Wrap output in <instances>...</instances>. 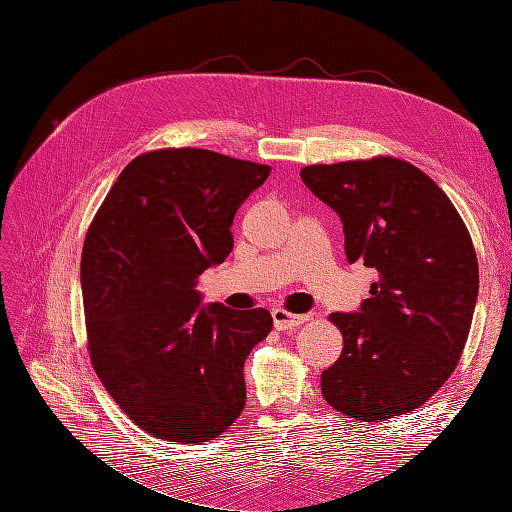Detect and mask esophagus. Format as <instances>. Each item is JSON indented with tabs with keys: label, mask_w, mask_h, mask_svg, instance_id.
<instances>
[{
	"label": "esophagus",
	"mask_w": 512,
	"mask_h": 512,
	"mask_svg": "<svg viewBox=\"0 0 512 512\" xmlns=\"http://www.w3.org/2000/svg\"><path fill=\"white\" fill-rule=\"evenodd\" d=\"M273 324L277 331H288V329H294V327H301V324L307 320V316H301V314H290L286 312V309L277 307L273 309Z\"/></svg>",
	"instance_id": "esophagus-1"
}]
</instances>
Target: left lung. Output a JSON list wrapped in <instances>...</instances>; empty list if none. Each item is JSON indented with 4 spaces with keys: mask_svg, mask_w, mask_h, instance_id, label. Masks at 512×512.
I'll list each match as a JSON object with an SVG mask.
<instances>
[{
    "mask_svg": "<svg viewBox=\"0 0 512 512\" xmlns=\"http://www.w3.org/2000/svg\"><path fill=\"white\" fill-rule=\"evenodd\" d=\"M301 179L342 218L350 265L378 275L359 314L329 316L344 350L322 371V397L361 423L421 408L470 333L478 260L466 224L436 181L393 156L312 164Z\"/></svg>",
    "mask_w": 512,
    "mask_h": 512,
    "instance_id": "left-lung-1",
    "label": "left lung"
}]
</instances>
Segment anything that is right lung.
<instances>
[{
    "mask_svg": "<svg viewBox=\"0 0 512 512\" xmlns=\"http://www.w3.org/2000/svg\"><path fill=\"white\" fill-rule=\"evenodd\" d=\"M269 173L209 149L147 151L121 170L87 228L91 365L115 404L160 440H213L243 412V363L273 318L265 307H200L194 284L230 254L235 213Z\"/></svg>",
    "mask_w": 512,
    "mask_h": 512,
    "instance_id": "add662e5",
    "label": "right lung"
}]
</instances>
